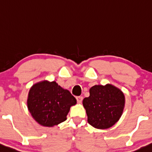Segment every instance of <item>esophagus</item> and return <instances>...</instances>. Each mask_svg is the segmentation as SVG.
Wrapping results in <instances>:
<instances>
[{
  "label": "esophagus",
  "mask_w": 152,
  "mask_h": 152,
  "mask_svg": "<svg viewBox=\"0 0 152 152\" xmlns=\"http://www.w3.org/2000/svg\"><path fill=\"white\" fill-rule=\"evenodd\" d=\"M76 100H77V102L78 103H81L82 100H83V97H82V96L76 97Z\"/></svg>",
  "instance_id": "1"
}]
</instances>
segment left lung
<instances>
[{"label":"left lung","instance_id":"obj_1","mask_svg":"<svg viewBox=\"0 0 152 152\" xmlns=\"http://www.w3.org/2000/svg\"><path fill=\"white\" fill-rule=\"evenodd\" d=\"M89 92V97L83 100L88 122L97 129L110 128L120 120L123 112L124 94L111 84L94 86Z\"/></svg>","mask_w":152,"mask_h":152}]
</instances>
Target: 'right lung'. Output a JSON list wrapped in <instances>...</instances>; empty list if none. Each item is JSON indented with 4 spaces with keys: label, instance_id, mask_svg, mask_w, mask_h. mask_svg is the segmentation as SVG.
I'll return each instance as SVG.
<instances>
[{
    "label": "right lung",
    "instance_id": "add662e5",
    "mask_svg": "<svg viewBox=\"0 0 152 152\" xmlns=\"http://www.w3.org/2000/svg\"><path fill=\"white\" fill-rule=\"evenodd\" d=\"M76 100L68 90L55 81H43L34 84L29 91L27 107L32 118L44 127H53L66 120Z\"/></svg>",
    "mask_w": 152,
    "mask_h": 152
}]
</instances>
